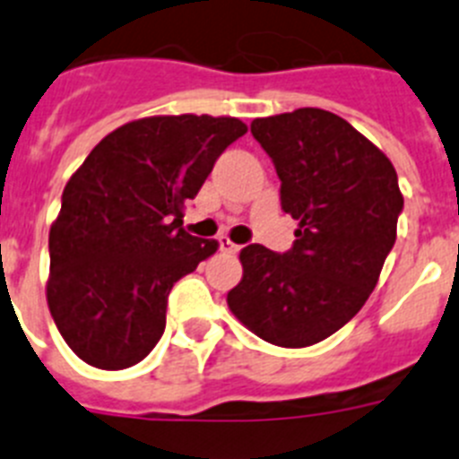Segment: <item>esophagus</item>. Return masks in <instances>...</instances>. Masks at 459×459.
I'll list each match as a JSON object with an SVG mask.
<instances>
[{"label": "esophagus", "instance_id": "esophagus-1", "mask_svg": "<svg viewBox=\"0 0 459 459\" xmlns=\"http://www.w3.org/2000/svg\"><path fill=\"white\" fill-rule=\"evenodd\" d=\"M218 243H221V250H222V253L237 255L238 250H241V246H237V243L230 241V238H227V237H221V238H218Z\"/></svg>", "mask_w": 459, "mask_h": 459}]
</instances>
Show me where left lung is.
I'll return each instance as SVG.
<instances>
[{
	"label": "left lung",
	"mask_w": 459,
	"mask_h": 459,
	"mask_svg": "<svg viewBox=\"0 0 459 459\" xmlns=\"http://www.w3.org/2000/svg\"><path fill=\"white\" fill-rule=\"evenodd\" d=\"M282 211L299 221L287 253L250 243L227 294L234 317L278 347H310L354 317L395 243L403 193L393 163L350 121L319 108L255 119Z\"/></svg>",
	"instance_id": "1"
}]
</instances>
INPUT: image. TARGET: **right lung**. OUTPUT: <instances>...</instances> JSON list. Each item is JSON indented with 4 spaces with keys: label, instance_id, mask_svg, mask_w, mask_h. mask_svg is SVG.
Wrapping results in <instances>:
<instances>
[{
    "label": "right lung",
    "instance_id": "1",
    "mask_svg": "<svg viewBox=\"0 0 459 459\" xmlns=\"http://www.w3.org/2000/svg\"><path fill=\"white\" fill-rule=\"evenodd\" d=\"M248 126L234 117H149L91 149L50 227L48 306L84 363L124 370L165 331L174 282L218 250L184 230V204Z\"/></svg>",
    "mask_w": 459,
    "mask_h": 459
}]
</instances>
